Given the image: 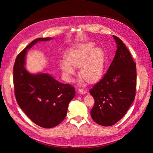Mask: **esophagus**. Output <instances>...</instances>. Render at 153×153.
Listing matches in <instances>:
<instances>
[{"label":"esophagus","mask_w":153,"mask_h":153,"mask_svg":"<svg viewBox=\"0 0 153 153\" xmlns=\"http://www.w3.org/2000/svg\"><path fill=\"white\" fill-rule=\"evenodd\" d=\"M78 92H79V93L82 94H86V93H87V92H86L85 91H84V89H78Z\"/></svg>","instance_id":"1"}]
</instances>
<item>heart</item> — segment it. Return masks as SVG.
<instances>
[{
	"label": "heart",
	"mask_w": 153,
	"mask_h": 153,
	"mask_svg": "<svg viewBox=\"0 0 153 153\" xmlns=\"http://www.w3.org/2000/svg\"><path fill=\"white\" fill-rule=\"evenodd\" d=\"M66 60H60L59 66L64 78L71 80L79 68V76L88 83H93L102 75L106 62L103 50L96 48L94 43L89 41L77 44L68 51Z\"/></svg>",
	"instance_id": "obj_1"
}]
</instances>
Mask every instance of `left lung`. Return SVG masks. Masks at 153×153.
<instances>
[{
    "label": "left lung",
    "mask_w": 153,
    "mask_h": 153,
    "mask_svg": "<svg viewBox=\"0 0 153 153\" xmlns=\"http://www.w3.org/2000/svg\"><path fill=\"white\" fill-rule=\"evenodd\" d=\"M117 50L103 77L92 87L94 98L92 119L100 125L112 126L126 114L135 100L136 64L129 50L118 37L113 36Z\"/></svg>",
    "instance_id": "obj_1"
}]
</instances>
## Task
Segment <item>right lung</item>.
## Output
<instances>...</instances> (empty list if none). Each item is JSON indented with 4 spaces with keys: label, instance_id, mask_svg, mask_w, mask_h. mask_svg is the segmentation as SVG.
Wrapping results in <instances>:
<instances>
[{
    "label": "right lung",
    "instance_id": "add662e5",
    "mask_svg": "<svg viewBox=\"0 0 153 153\" xmlns=\"http://www.w3.org/2000/svg\"><path fill=\"white\" fill-rule=\"evenodd\" d=\"M52 38L36 39L21 52L13 68V82L18 105L32 122L50 128L66 117L69 103L75 96L74 87L59 82L48 73H29L26 69L27 50L39 41Z\"/></svg>",
    "mask_w": 153,
    "mask_h": 153
}]
</instances>
